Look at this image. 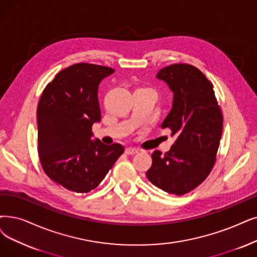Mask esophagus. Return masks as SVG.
I'll use <instances>...</instances> for the list:
<instances>
[{
    "mask_svg": "<svg viewBox=\"0 0 257 257\" xmlns=\"http://www.w3.org/2000/svg\"><path fill=\"white\" fill-rule=\"evenodd\" d=\"M137 153H138L137 149H134V148H126L125 149L126 155H135V154H137Z\"/></svg>",
    "mask_w": 257,
    "mask_h": 257,
    "instance_id": "1",
    "label": "esophagus"
}]
</instances>
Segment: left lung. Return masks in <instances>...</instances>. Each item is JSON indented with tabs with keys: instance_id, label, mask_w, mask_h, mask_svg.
Instances as JSON below:
<instances>
[{
	"instance_id": "left-lung-1",
	"label": "left lung",
	"mask_w": 257,
	"mask_h": 257,
	"mask_svg": "<svg viewBox=\"0 0 257 257\" xmlns=\"http://www.w3.org/2000/svg\"><path fill=\"white\" fill-rule=\"evenodd\" d=\"M173 91V105L161 127L177 135L164 155L152 154L149 180L162 191L183 195L198 187L212 171L222 133V114L213 84L190 64H173L156 76Z\"/></svg>"
}]
</instances>
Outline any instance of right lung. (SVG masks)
<instances>
[{"label":"right lung","mask_w":257,"mask_h":257,"mask_svg":"<svg viewBox=\"0 0 257 257\" xmlns=\"http://www.w3.org/2000/svg\"><path fill=\"white\" fill-rule=\"evenodd\" d=\"M106 66L77 63L61 70L46 85L37 109L38 153L46 175L65 189H96L124 152L119 143L90 140L101 120L98 87L114 73Z\"/></svg>","instance_id":"1"}]
</instances>
